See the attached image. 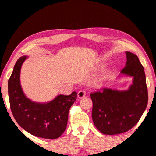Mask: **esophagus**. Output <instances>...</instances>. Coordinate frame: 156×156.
I'll use <instances>...</instances> for the list:
<instances>
[{
	"instance_id": "obj_1",
	"label": "esophagus",
	"mask_w": 156,
	"mask_h": 156,
	"mask_svg": "<svg viewBox=\"0 0 156 156\" xmlns=\"http://www.w3.org/2000/svg\"><path fill=\"white\" fill-rule=\"evenodd\" d=\"M86 96V91L84 90H81L78 92V98H82Z\"/></svg>"
}]
</instances>
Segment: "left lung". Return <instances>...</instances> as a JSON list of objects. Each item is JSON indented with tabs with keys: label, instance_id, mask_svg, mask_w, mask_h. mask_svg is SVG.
I'll return each instance as SVG.
<instances>
[{
	"label": "left lung",
	"instance_id": "1",
	"mask_svg": "<svg viewBox=\"0 0 156 156\" xmlns=\"http://www.w3.org/2000/svg\"><path fill=\"white\" fill-rule=\"evenodd\" d=\"M126 63L121 73L133 78L128 90L104 88L90 94L92 119L102 133L115 135L133 128L146 109L148 91L143 66L136 54L126 51Z\"/></svg>",
	"mask_w": 156,
	"mask_h": 156
}]
</instances>
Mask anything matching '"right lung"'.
I'll use <instances>...</instances> for the list:
<instances>
[{"mask_svg":"<svg viewBox=\"0 0 156 156\" xmlns=\"http://www.w3.org/2000/svg\"><path fill=\"white\" fill-rule=\"evenodd\" d=\"M27 58L22 56L17 60L8 80L12 114L18 125L31 135L56 139L67 127L69 111L77 98V93L73 91L69 96L59 95L47 103H38L28 99L20 83L21 66Z\"/></svg>","mask_w":156,"mask_h":156,"instance_id":"obj_1","label":"right lung"}]
</instances>
